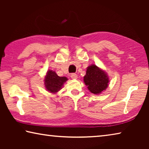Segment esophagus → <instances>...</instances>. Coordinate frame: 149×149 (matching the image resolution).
<instances>
[{"label": "esophagus", "instance_id": "esophagus-1", "mask_svg": "<svg viewBox=\"0 0 149 149\" xmlns=\"http://www.w3.org/2000/svg\"><path fill=\"white\" fill-rule=\"evenodd\" d=\"M70 77H71L72 79H77V75L76 74H74V73H73V74H71L70 75Z\"/></svg>", "mask_w": 149, "mask_h": 149}]
</instances>
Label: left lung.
I'll return each mask as SVG.
<instances>
[{"mask_svg": "<svg viewBox=\"0 0 149 149\" xmlns=\"http://www.w3.org/2000/svg\"><path fill=\"white\" fill-rule=\"evenodd\" d=\"M84 81L88 89L95 95L100 94L107 89L109 82L107 73L94 64L87 67Z\"/></svg>", "mask_w": 149, "mask_h": 149, "instance_id": "1", "label": "left lung"}]
</instances>
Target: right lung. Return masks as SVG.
Masks as SVG:
<instances>
[{"instance_id": "1", "label": "right lung", "mask_w": 149, "mask_h": 149, "mask_svg": "<svg viewBox=\"0 0 149 149\" xmlns=\"http://www.w3.org/2000/svg\"><path fill=\"white\" fill-rule=\"evenodd\" d=\"M68 80L65 77H60L56 72L49 70L45 77V85L47 90L52 93H55L62 89L63 84Z\"/></svg>"}]
</instances>
